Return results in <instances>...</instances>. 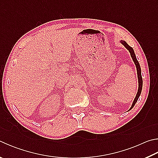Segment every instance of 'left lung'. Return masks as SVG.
<instances>
[{
    "instance_id": "left-lung-1",
    "label": "left lung",
    "mask_w": 158,
    "mask_h": 158,
    "mask_svg": "<svg viewBox=\"0 0 158 158\" xmlns=\"http://www.w3.org/2000/svg\"><path fill=\"white\" fill-rule=\"evenodd\" d=\"M120 43H121V44L123 45H124V46L128 50L129 52H130L131 56L132 57V59H133V61L135 65V67L137 68V78H138V90H137V93L136 94L135 97V99L133 100V104H132L131 107L130 108V109H129V110H130L133 108L135 104H136V102H137V100H138L139 97L140 96V94H141V93H142V85H143V81H142V71H141V68H140L139 62H138V61H137V59L136 58L135 54V52H134V50L133 49V48L129 46L127 43L125 41H123V40L120 41Z\"/></svg>"
}]
</instances>
